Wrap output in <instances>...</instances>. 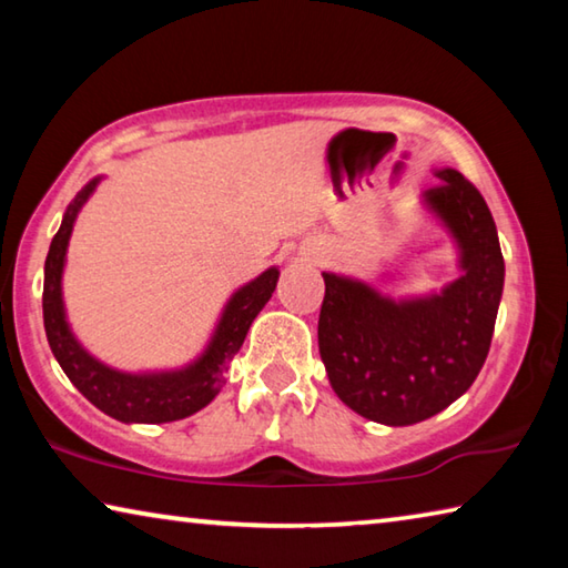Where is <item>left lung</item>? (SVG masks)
Here are the masks:
<instances>
[{
	"label": "left lung",
	"mask_w": 568,
	"mask_h": 568,
	"mask_svg": "<svg viewBox=\"0 0 568 568\" xmlns=\"http://www.w3.org/2000/svg\"><path fill=\"white\" fill-rule=\"evenodd\" d=\"M423 192L458 245L460 273L444 291L390 301L353 277L323 273L318 348L345 406L383 426H410L448 408L491 348L504 255L486 200L458 170H436Z\"/></svg>",
	"instance_id": "8db88e82"
}]
</instances>
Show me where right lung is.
I'll list each match as a JSON object with an SVG mask.
<instances>
[{
    "label": "right lung",
    "instance_id": "right-lung-1",
    "mask_svg": "<svg viewBox=\"0 0 568 568\" xmlns=\"http://www.w3.org/2000/svg\"><path fill=\"white\" fill-rule=\"evenodd\" d=\"M98 182L100 178H94L77 192L62 217L60 230L52 237L50 253H47L42 293L47 341H50L54 358L62 365L64 376L72 381V386L108 416L122 423H170L187 418L205 408L223 388L227 363L235 358L240 345H243L255 315L271 301L281 271L267 267L263 275H257L255 281H250L230 297L205 353L185 368L160 373L114 371L92 358L74 338L62 303L67 245H70L77 213L88 203Z\"/></svg>",
    "mask_w": 568,
    "mask_h": 568
}]
</instances>
